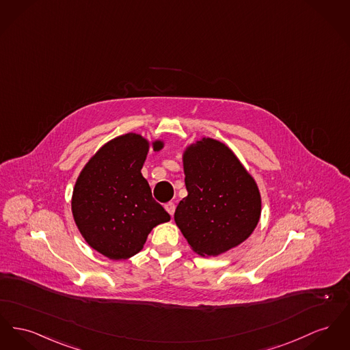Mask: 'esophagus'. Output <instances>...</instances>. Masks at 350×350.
<instances>
[{
    "label": "esophagus",
    "mask_w": 350,
    "mask_h": 350,
    "mask_svg": "<svg viewBox=\"0 0 350 350\" xmlns=\"http://www.w3.org/2000/svg\"><path fill=\"white\" fill-rule=\"evenodd\" d=\"M165 210L173 217V214H174V210H176V205L173 204V202H167L166 205H165Z\"/></svg>",
    "instance_id": "esophagus-1"
}]
</instances>
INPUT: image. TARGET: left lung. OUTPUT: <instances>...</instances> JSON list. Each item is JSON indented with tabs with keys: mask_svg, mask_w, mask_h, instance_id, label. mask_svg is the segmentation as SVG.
<instances>
[{
	"mask_svg": "<svg viewBox=\"0 0 350 350\" xmlns=\"http://www.w3.org/2000/svg\"><path fill=\"white\" fill-rule=\"evenodd\" d=\"M187 196L174 222L190 248L210 258L239 246L260 219L262 197L256 181L226 144L201 137L183 153Z\"/></svg>",
	"mask_w": 350,
	"mask_h": 350,
	"instance_id": "left-lung-1",
	"label": "left lung"
}]
</instances>
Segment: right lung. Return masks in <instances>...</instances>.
Masks as SVG:
<instances>
[{"label":"right lung","mask_w":350,"mask_h":350,"mask_svg":"<svg viewBox=\"0 0 350 350\" xmlns=\"http://www.w3.org/2000/svg\"><path fill=\"white\" fill-rule=\"evenodd\" d=\"M164 145L129 132L102 145L83 166L71 211L84 241L105 258H132L153 227L170 221L142 174L149 149L159 152Z\"/></svg>","instance_id":"right-lung-1"}]
</instances>
